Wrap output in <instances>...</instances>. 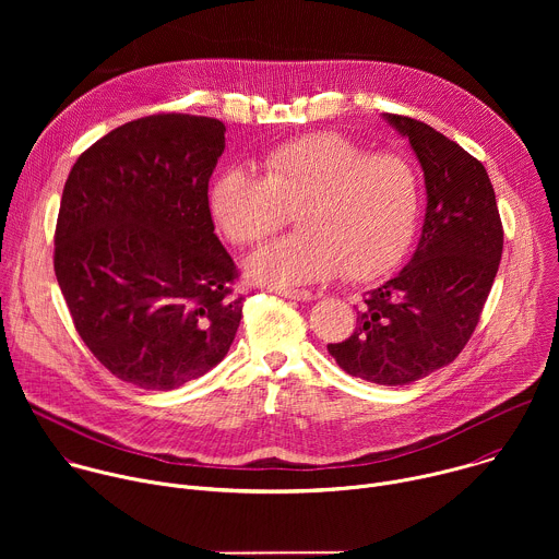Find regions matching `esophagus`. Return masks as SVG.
Listing matches in <instances>:
<instances>
[{"label": "esophagus", "mask_w": 559, "mask_h": 559, "mask_svg": "<svg viewBox=\"0 0 559 559\" xmlns=\"http://www.w3.org/2000/svg\"><path fill=\"white\" fill-rule=\"evenodd\" d=\"M274 294L278 296H285V298H292V300H311V292L307 289H283V287H272Z\"/></svg>", "instance_id": "esophagus-1"}]
</instances>
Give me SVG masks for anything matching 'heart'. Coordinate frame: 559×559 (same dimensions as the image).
Listing matches in <instances>:
<instances>
[{
	"label": "heart",
	"mask_w": 559,
	"mask_h": 559,
	"mask_svg": "<svg viewBox=\"0 0 559 559\" xmlns=\"http://www.w3.org/2000/svg\"><path fill=\"white\" fill-rule=\"evenodd\" d=\"M227 241L261 246L296 212L300 231L267 246L248 274L292 287L328 281H373L405 259L416 236L423 190L409 158L369 154L336 132L289 139L261 158V177L225 168L207 194Z\"/></svg>",
	"instance_id": "heart-1"
}]
</instances>
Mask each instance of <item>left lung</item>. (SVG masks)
<instances>
[{
	"label": "left lung",
	"mask_w": 559,
	"mask_h": 559,
	"mask_svg": "<svg viewBox=\"0 0 559 559\" xmlns=\"http://www.w3.org/2000/svg\"><path fill=\"white\" fill-rule=\"evenodd\" d=\"M384 119L409 139L425 170L420 243L401 274L365 294L354 334L328 352L347 373L397 386L464 349L496 281L504 229L489 175L475 156L418 119Z\"/></svg>",
	"instance_id": "1"
}]
</instances>
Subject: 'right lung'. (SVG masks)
Here are the masks:
<instances>
[{
	"label": "right lung",
	"mask_w": 559,
	"mask_h": 559,
	"mask_svg": "<svg viewBox=\"0 0 559 559\" xmlns=\"http://www.w3.org/2000/svg\"><path fill=\"white\" fill-rule=\"evenodd\" d=\"M223 150L218 119L150 115L102 136L68 175L55 276L76 334L123 382L177 389L236 336L246 296L207 205Z\"/></svg>",
	"instance_id": "right-lung-1"
}]
</instances>
